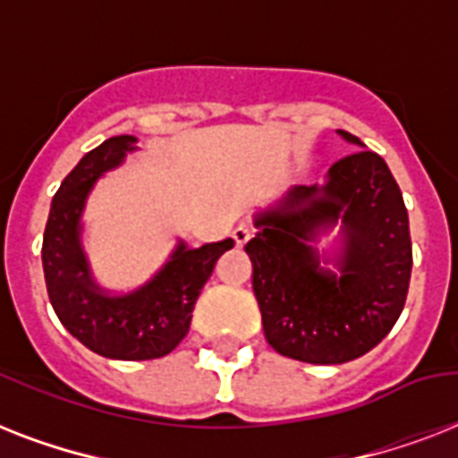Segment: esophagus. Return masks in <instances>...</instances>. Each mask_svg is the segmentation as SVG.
Wrapping results in <instances>:
<instances>
[{
  "label": "esophagus",
  "mask_w": 458,
  "mask_h": 458,
  "mask_svg": "<svg viewBox=\"0 0 458 458\" xmlns=\"http://www.w3.org/2000/svg\"><path fill=\"white\" fill-rule=\"evenodd\" d=\"M251 237V230L247 228V225H237L235 230H233V240H235L237 247H244V244L250 242Z\"/></svg>",
  "instance_id": "34e87169"
}]
</instances>
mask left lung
I'll return each mask as SVG.
<instances>
[{
  "label": "left lung",
  "mask_w": 458,
  "mask_h": 458,
  "mask_svg": "<svg viewBox=\"0 0 458 458\" xmlns=\"http://www.w3.org/2000/svg\"><path fill=\"white\" fill-rule=\"evenodd\" d=\"M361 147L330 165L326 185H297L254 218L244 251L264 335L278 354L344 363L376 347L397 323L411 280V235L402 190L383 157ZM343 218L341 278L319 268L308 244Z\"/></svg>",
  "instance_id": "obj_1"
}]
</instances>
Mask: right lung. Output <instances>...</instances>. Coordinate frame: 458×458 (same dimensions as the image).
<instances>
[{"mask_svg":"<svg viewBox=\"0 0 458 458\" xmlns=\"http://www.w3.org/2000/svg\"><path fill=\"white\" fill-rule=\"evenodd\" d=\"M135 142L132 135H116L78 161L54 194L42 240L47 294L64 327L95 354L121 361L158 359L178 347L216 261L235 244L230 237L199 250L180 242L147 285L121 297L97 285L81 244L82 208L95 180L116 168Z\"/></svg>","mask_w":458,"mask_h":458,"instance_id":"add662e5","label":"right lung"}]
</instances>
